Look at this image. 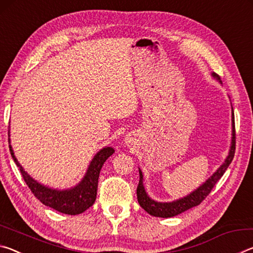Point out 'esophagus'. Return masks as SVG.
Masks as SVG:
<instances>
[{"mask_svg": "<svg viewBox=\"0 0 253 253\" xmlns=\"http://www.w3.org/2000/svg\"><path fill=\"white\" fill-rule=\"evenodd\" d=\"M129 140H130V139H129Z\"/></svg>", "mask_w": 253, "mask_h": 253, "instance_id": "34e87169", "label": "esophagus"}]
</instances>
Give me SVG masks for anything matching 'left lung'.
Instances as JSON below:
<instances>
[{
	"instance_id": "obj_1",
	"label": "left lung",
	"mask_w": 253,
	"mask_h": 253,
	"mask_svg": "<svg viewBox=\"0 0 253 253\" xmlns=\"http://www.w3.org/2000/svg\"><path fill=\"white\" fill-rule=\"evenodd\" d=\"M213 77H215L217 80H220L219 77L215 74H213ZM235 153V126H234V114L232 113V143H231V148L229 152V155L226 157L225 162L221 165V168L214 173L211 177H210L203 185H201L198 190L192 192L190 195L185 196L181 200L174 201V202L169 203H161L155 202V201L149 199L148 195L145 192V188L143 185V174L139 169V183L137 186V200L140 207H142L145 211L151 214L153 216L158 217H172L177 215L179 213L185 212L186 210L196 207V205L201 204L203 202L205 198L211 193L212 188L215 185L216 182L222 177L224 174L226 169L232 162Z\"/></svg>"
}]
</instances>
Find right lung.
Listing matches in <instances>:
<instances>
[{"label": "right lung", "mask_w": 253, "mask_h": 253, "mask_svg": "<svg viewBox=\"0 0 253 253\" xmlns=\"http://www.w3.org/2000/svg\"><path fill=\"white\" fill-rule=\"evenodd\" d=\"M8 132H10V130H8ZM8 142H10V138H8ZM8 147H10L12 158H13L15 164L18 165L24 182L27 183V185L31 190L33 195L42 204L52 208L53 210H57L58 212L69 214V215H77V214L83 213L95 203L100 169L107 158L115 153V149L111 147L102 148L92 158L87 173H85L83 181L78 185L74 188H70V190L58 191L41 185L40 183L34 181L22 169V166L19 164L18 160L14 156L11 145H8Z\"/></svg>", "instance_id": "1"}]
</instances>
